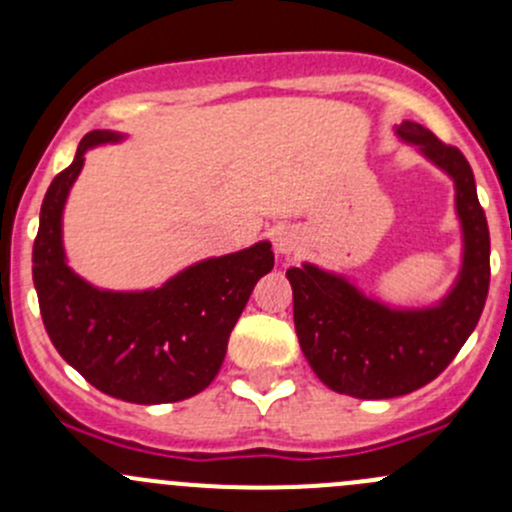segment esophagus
Masks as SVG:
<instances>
[{
	"label": "esophagus",
	"instance_id": "esophagus-1",
	"mask_svg": "<svg viewBox=\"0 0 512 512\" xmlns=\"http://www.w3.org/2000/svg\"><path fill=\"white\" fill-rule=\"evenodd\" d=\"M272 242H275V250L277 255L289 257L292 252H297L302 247V237H299L297 230L292 227H277L275 235H272Z\"/></svg>",
	"mask_w": 512,
	"mask_h": 512
}]
</instances>
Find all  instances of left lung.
Here are the masks:
<instances>
[{
    "instance_id": "obj_1",
    "label": "left lung",
    "mask_w": 512,
    "mask_h": 512,
    "mask_svg": "<svg viewBox=\"0 0 512 512\" xmlns=\"http://www.w3.org/2000/svg\"><path fill=\"white\" fill-rule=\"evenodd\" d=\"M394 133L453 180L461 267L446 294L421 307L381 302L314 262L289 267L304 359L324 386L354 399H394L436 379L476 329L490 285L488 223L468 160L421 123L404 121Z\"/></svg>"
}]
</instances>
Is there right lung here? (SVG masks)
I'll return each mask as SVG.
<instances>
[{"label":"right lung","instance_id":"add662e5","mask_svg":"<svg viewBox=\"0 0 512 512\" xmlns=\"http://www.w3.org/2000/svg\"><path fill=\"white\" fill-rule=\"evenodd\" d=\"M126 133L91 131L74 163L51 180L32 252L41 319L56 352L91 386L131 404H170L208 389L223 366L227 339L257 280L275 267L267 240L205 257L160 287L101 289L69 267L64 208L96 146Z\"/></svg>","mask_w":512,"mask_h":512}]
</instances>
